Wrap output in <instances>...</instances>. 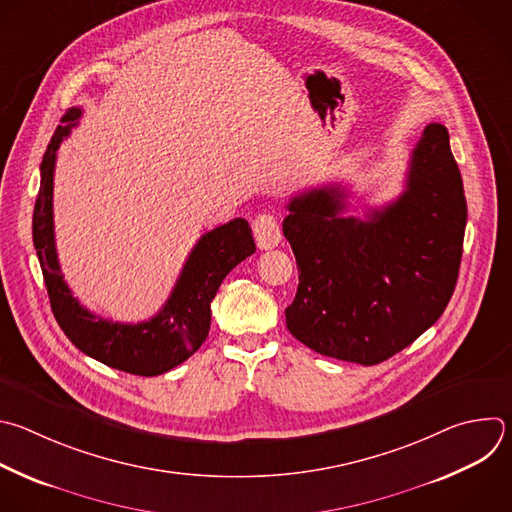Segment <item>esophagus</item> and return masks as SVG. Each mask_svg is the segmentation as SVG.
<instances>
[{"mask_svg": "<svg viewBox=\"0 0 512 512\" xmlns=\"http://www.w3.org/2000/svg\"><path fill=\"white\" fill-rule=\"evenodd\" d=\"M253 237L259 249H273L281 241V227L279 219L271 213H261L253 219Z\"/></svg>", "mask_w": 512, "mask_h": 512, "instance_id": "obj_1", "label": "esophagus"}]
</instances>
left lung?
Instances as JSON below:
<instances>
[{"label":"left lung","mask_w":512,"mask_h":512,"mask_svg":"<svg viewBox=\"0 0 512 512\" xmlns=\"http://www.w3.org/2000/svg\"><path fill=\"white\" fill-rule=\"evenodd\" d=\"M344 199L327 185L287 205L299 285L285 321L313 352L374 366L434 325L456 287L466 199L448 130L424 128L394 203L358 219L342 217Z\"/></svg>","instance_id":"1"}]
</instances>
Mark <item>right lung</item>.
<instances>
[{"instance_id": "1", "label": "right lung", "mask_w": 512, "mask_h": 512, "mask_svg": "<svg viewBox=\"0 0 512 512\" xmlns=\"http://www.w3.org/2000/svg\"><path fill=\"white\" fill-rule=\"evenodd\" d=\"M80 116V108H70L62 116L40 166L42 183L32 235L50 305L62 331L86 356L134 376H158L177 368L203 346L211 327V301L219 285L233 267L255 253L251 227L245 219H233L205 233L193 247L173 293L148 321L118 323L94 315L80 305L66 285L54 239L56 154Z\"/></svg>"}]
</instances>
